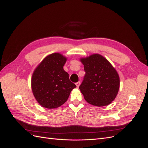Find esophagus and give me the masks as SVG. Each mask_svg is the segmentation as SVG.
<instances>
[{
	"label": "esophagus",
	"mask_w": 148,
	"mask_h": 148,
	"mask_svg": "<svg viewBox=\"0 0 148 148\" xmlns=\"http://www.w3.org/2000/svg\"><path fill=\"white\" fill-rule=\"evenodd\" d=\"M80 83H81V82H78L77 83H76V85H77V88H78V87L79 86V85H80Z\"/></svg>",
	"instance_id": "1"
}]
</instances>
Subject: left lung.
<instances>
[{
    "mask_svg": "<svg viewBox=\"0 0 148 148\" xmlns=\"http://www.w3.org/2000/svg\"><path fill=\"white\" fill-rule=\"evenodd\" d=\"M86 74L79 88L89 104L97 107L110 104L120 88L119 75L105 57L98 53L81 58Z\"/></svg>",
    "mask_w": 148,
    "mask_h": 148,
    "instance_id": "8db88e82",
    "label": "left lung"
}]
</instances>
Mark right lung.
Listing matches in <instances>:
<instances>
[{"label":"right lung","mask_w":148,"mask_h":148,"mask_svg":"<svg viewBox=\"0 0 148 148\" xmlns=\"http://www.w3.org/2000/svg\"><path fill=\"white\" fill-rule=\"evenodd\" d=\"M67 59L60 53L47 56L35 69L31 89L36 100L47 109L57 108L67 101L76 85L64 70Z\"/></svg>","instance_id":"obj_1"}]
</instances>
